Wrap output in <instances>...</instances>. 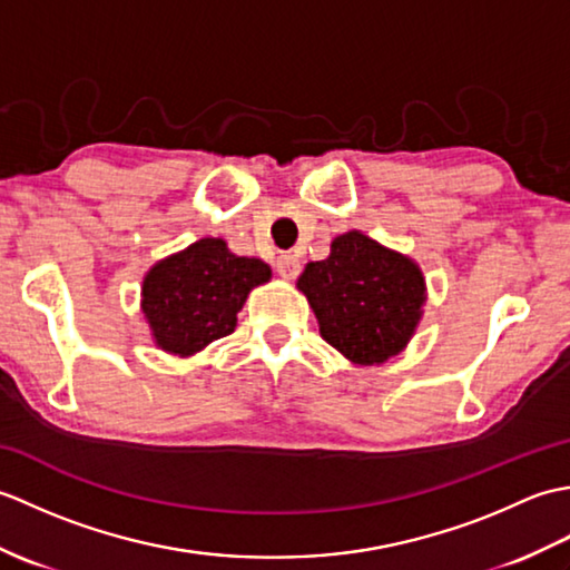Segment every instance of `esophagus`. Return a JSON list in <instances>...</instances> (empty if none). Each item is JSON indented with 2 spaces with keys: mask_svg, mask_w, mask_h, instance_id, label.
Here are the masks:
<instances>
[{
  "mask_svg": "<svg viewBox=\"0 0 570 570\" xmlns=\"http://www.w3.org/2000/svg\"><path fill=\"white\" fill-rule=\"evenodd\" d=\"M276 272H278V276H282V278H296L298 272H301V262H298L296 254H292V252L278 254Z\"/></svg>",
  "mask_w": 570,
  "mask_h": 570,
  "instance_id": "1",
  "label": "esophagus"
}]
</instances>
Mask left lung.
<instances>
[{
  "mask_svg": "<svg viewBox=\"0 0 570 570\" xmlns=\"http://www.w3.org/2000/svg\"><path fill=\"white\" fill-rule=\"evenodd\" d=\"M296 286L323 341L355 365H382L402 353L426 304L419 264L357 229L333 239L328 259L308 262Z\"/></svg>",
  "mask_w": 570,
  "mask_h": 570,
  "instance_id": "obj_1",
  "label": "left lung"
}]
</instances>
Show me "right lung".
<instances>
[{
    "instance_id": "1",
    "label": "right lung",
    "mask_w": 570,
    "mask_h": 570,
    "mask_svg": "<svg viewBox=\"0 0 570 570\" xmlns=\"http://www.w3.org/2000/svg\"><path fill=\"white\" fill-rule=\"evenodd\" d=\"M269 278V264L237 257L220 237L193 242L144 276L141 311L154 343L178 357L200 353L235 331L249 292Z\"/></svg>"
}]
</instances>
